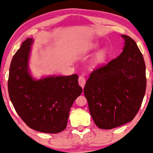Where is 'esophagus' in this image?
<instances>
[{"mask_svg": "<svg viewBox=\"0 0 153 153\" xmlns=\"http://www.w3.org/2000/svg\"><path fill=\"white\" fill-rule=\"evenodd\" d=\"M85 82H86L85 78L84 77L82 76V75L79 77V78H78V82H79V85H80L81 87H82V88H84L85 85Z\"/></svg>", "mask_w": 153, "mask_h": 153, "instance_id": "34e87169", "label": "esophagus"}]
</instances>
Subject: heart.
Here are the masks:
<instances>
[{"label":"heart","mask_w":153,"mask_h":153,"mask_svg":"<svg viewBox=\"0 0 153 153\" xmlns=\"http://www.w3.org/2000/svg\"><path fill=\"white\" fill-rule=\"evenodd\" d=\"M99 43L97 42H92L89 46V49L90 50H94L99 47ZM107 58V51L105 49H102L98 51L94 56L92 59V63L95 65H100L103 64L105 62Z\"/></svg>","instance_id":"obj_1"}]
</instances>
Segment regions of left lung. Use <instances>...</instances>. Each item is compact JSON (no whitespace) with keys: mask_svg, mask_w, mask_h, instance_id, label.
<instances>
[{"mask_svg":"<svg viewBox=\"0 0 153 153\" xmlns=\"http://www.w3.org/2000/svg\"><path fill=\"white\" fill-rule=\"evenodd\" d=\"M117 59L94 70L84 88L95 124L111 129L130 122L140 109L146 90V64L136 42L127 35Z\"/></svg>","mask_w":153,"mask_h":153,"instance_id":"1","label":"left lung"}]
</instances>
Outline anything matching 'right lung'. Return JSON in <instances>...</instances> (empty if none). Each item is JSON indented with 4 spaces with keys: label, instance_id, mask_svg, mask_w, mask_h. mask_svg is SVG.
Returning a JSON list of instances; mask_svg holds the SVG:
<instances>
[{
    "label": "right lung",
    "instance_id": "1",
    "mask_svg": "<svg viewBox=\"0 0 153 153\" xmlns=\"http://www.w3.org/2000/svg\"><path fill=\"white\" fill-rule=\"evenodd\" d=\"M33 43V39H27L13 58L7 82L10 99L30 128L58 133L66 128L71 106L82 89L76 74L34 78L29 67Z\"/></svg>",
    "mask_w": 153,
    "mask_h": 153
}]
</instances>
